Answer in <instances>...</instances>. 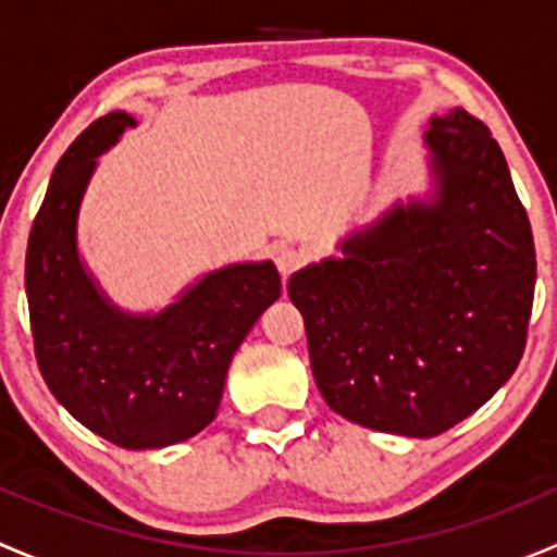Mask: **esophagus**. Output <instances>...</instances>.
<instances>
[{
    "instance_id": "esophagus-1",
    "label": "esophagus",
    "mask_w": 557,
    "mask_h": 557,
    "mask_svg": "<svg viewBox=\"0 0 557 557\" xmlns=\"http://www.w3.org/2000/svg\"><path fill=\"white\" fill-rule=\"evenodd\" d=\"M274 263H277L283 277H290L305 263V250H299L294 245H277L274 247Z\"/></svg>"
}]
</instances>
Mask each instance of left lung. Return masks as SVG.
<instances>
[{
	"label": "left lung",
	"instance_id": "left-lung-1",
	"mask_svg": "<svg viewBox=\"0 0 557 557\" xmlns=\"http://www.w3.org/2000/svg\"><path fill=\"white\" fill-rule=\"evenodd\" d=\"M425 143L434 205L396 207L352 234L345 258L288 280L325 404L420 440L512 377L536 285L531 223L491 128L455 107L431 121Z\"/></svg>",
	"mask_w": 557,
	"mask_h": 557
}]
</instances>
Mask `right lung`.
Instances as JSON below:
<instances>
[{
	"label": "right lung",
	"instance_id": "1",
	"mask_svg": "<svg viewBox=\"0 0 557 557\" xmlns=\"http://www.w3.org/2000/svg\"><path fill=\"white\" fill-rule=\"evenodd\" d=\"M134 117L94 121L55 164L26 247V299L37 367L86 429L126 450L190 440L212 423L228 363L280 296L272 261L237 263L201 280L170 310L128 318L83 272L75 221L83 190Z\"/></svg>",
	"mask_w": 557,
	"mask_h": 557
}]
</instances>
